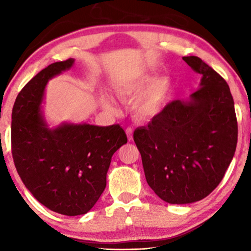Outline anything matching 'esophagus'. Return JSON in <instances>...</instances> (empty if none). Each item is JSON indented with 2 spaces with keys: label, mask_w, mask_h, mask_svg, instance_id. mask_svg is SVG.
I'll return each instance as SVG.
<instances>
[{
  "label": "esophagus",
  "mask_w": 251,
  "mask_h": 251,
  "mask_svg": "<svg viewBox=\"0 0 251 251\" xmlns=\"http://www.w3.org/2000/svg\"><path fill=\"white\" fill-rule=\"evenodd\" d=\"M126 134H127V138H128V141H133V128L131 127H127L126 128Z\"/></svg>",
  "instance_id": "34e87169"
}]
</instances>
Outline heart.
I'll return each mask as SVG.
<instances>
[{
    "label": "heart",
    "instance_id": "heart-1",
    "mask_svg": "<svg viewBox=\"0 0 251 251\" xmlns=\"http://www.w3.org/2000/svg\"><path fill=\"white\" fill-rule=\"evenodd\" d=\"M116 93L121 97H138L134 106L136 113L142 117L152 118L159 115L167 104L171 95V83L166 78H160L154 82L151 75L142 74L133 80L120 85L116 88ZM103 104L107 108L114 109L112 100L107 97L103 99Z\"/></svg>",
    "mask_w": 251,
    "mask_h": 251
}]
</instances>
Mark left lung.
<instances>
[{"instance_id":"8db88e82","label":"left lung","mask_w":251,"mask_h":251,"mask_svg":"<svg viewBox=\"0 0 251 251\" xmlns=\"http://www.w3.org/2000/svg\"><path fill=\"white\" fill-rule=\"evenodd\" d=\"M182 59L201 75L189 100H173L134 131L147 184L164 201L190 203L223 180L235 155L238 124L226 80L197 56Z\"/></svg>"}]
</instances>
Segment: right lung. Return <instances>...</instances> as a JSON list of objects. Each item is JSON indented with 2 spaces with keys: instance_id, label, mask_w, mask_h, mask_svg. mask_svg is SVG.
<instances>
[{
  "instance_id": "1",
  "label": "right lung",
  "mask_w": 251,
  "mask_h": 251,
  "mask_svg": "<svg viewBox=\"0 0 251 251\" xmlns=\"http://www.w3.org/2000/svg\"><path fill=\"white\" fill-rule=\"evenodd\" d=\"M73 64V58L53 63L25 85L11 127L12 156L23 184L42 205L65 216L92 209L106 187L112 156L127 143L118 124L46 125L41 112L46 84Z\"/></svg>"
}]
</instances>
